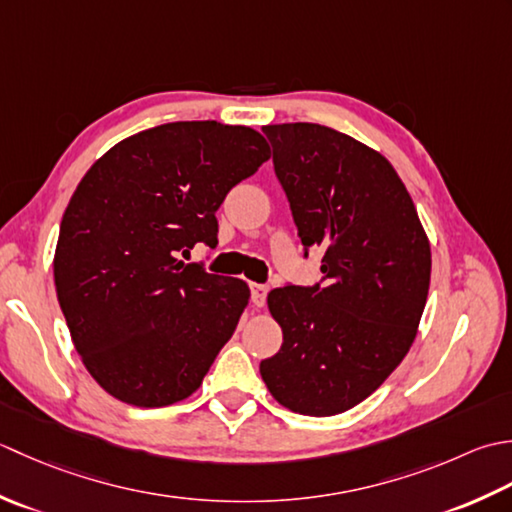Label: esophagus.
Here are the masks:
<instances>
[{"label":"esophagus","instance_id":"esophagus-1","mask_svg":"<svg viewBox=\"0 0 512 512\" xmlns=\"http://www.w3.org/2000/svg\"><path fill=\"white\" fill-rule=\"evenodd\" d=\"M267 285H260V283H249V294H252V302L254 307H263L265 300H267Z\"/></svg>","mask_w":512,"mask_h":512}]
</instances>
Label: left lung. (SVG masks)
Wrapping results in <instances>:
<instances>
[{"label":"left lung","mask_w":512,"mask_h":512,"mask_svg":"<svg viewBox=\"0 0 512 512\" xmlns=\"http://www.w3.org/2000/svg\"><path fill=\"white\" fill-rule=\"evenodd\" d=\"M263 132L305 256L322 249V278L269 291L283 347L260 375L294 413L336 415L369 398L409 353L429 296V238L380 152L318 123Z\"/></svg>","instance_id":"obj_1"}]
</instances>
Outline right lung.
Wrapping results in <instances>:
<instances>
[{
    "mask_svg": "<svg viewBox=\"0 0 512 512\" xmlns=\"http://www.w3.org/2000/svg\"><path fill=\"white\" fill-rule=\"evenodd\" d=\"M267 159L245 125L176 121L123 139L77 185L59 227L57 298L83 364L117 400H185L232 338L249 287L181 256L216 247V210Z\"/></svg>",
    "mask_w": 512,
    "mask_h": 512,
    "instance_id": "add662e5",
    "label": "right lung"
}]
</instances>
